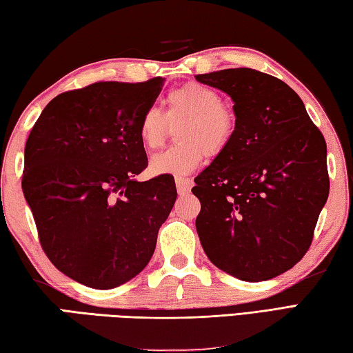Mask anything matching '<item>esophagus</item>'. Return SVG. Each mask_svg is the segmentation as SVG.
I'll return each instance as SVG.
<instances>
[{
    "mask_svg": "<svg viewBox=\"0 0 353 353\" xmlns=\"http://www.w3.org/2000/svg\"><path fill=\"white\" fill-rule=\"evenodd\" d=\"M176 187L179 194H187L190 193L191 187H193V181L188 177H176Z\"/></svg>",
    "mask_w": 353,
    "mask_h": 353,
    "instance_id": "34e87169",
    "label": "esophagus"
}]
</instances>
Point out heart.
<instances>
[{
	"label": "heart",
	"instance_id": "b5f03b06",
	"mask_svg": "<svg viewBox=\"0 0 353 353\" xmlns=\"http://www.w3.org/2000/svg\"><path fill=\"white\" fill-rule=\"evenodd\" d=\"M177 145L152 156L150 171L156 176H187L208 156H219L234 136V117L222 97L201 83H188L166 95L165 114L151 106L139 120V137L146 148L165 142L170 126L176 128Z\"/></svg>",
	"mask_w": 353,
	"mask_h": 353
}]
</instances>
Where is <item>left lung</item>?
<instances>
[{
    "label": "left lung",
    "mask_w": 353,
    "mask_h": 353,
    "mask_svg": "<svg viewBox=\"0 0 353 353\" xmlns=\"http://www.w3.org/2000/svg\"><path fill=\"white\" fill-rule=\"evenodd\" d=\"M233 100L234 136L199 174L196 230L205 254L232 276H279L309 250L329 197L327 146L299 95L250 68L196 75Z\"/></svg>",
    "instance_id": "left-lung-1"
}]
</instances>
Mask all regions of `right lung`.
Segmentation results:
<instances>
[{
  "instance_id": "1",
  "label": "right lung",
  "mask_w": 353,
  "mask_h": 353,
  "mask_svg": "<svg viewBox=\"0 0 353 353\" xmlns=\"http://www.w3.org/2000/svg\"><path fill=\"white\" fill-rule=\"evenodd\" d=\"M165 79L100 81L57 95L24 148L23 193L50 262L108 290L143 270L177 191L172 176L136 181L148 157L139 120Z\"/></svg>"
}]
</instances>
